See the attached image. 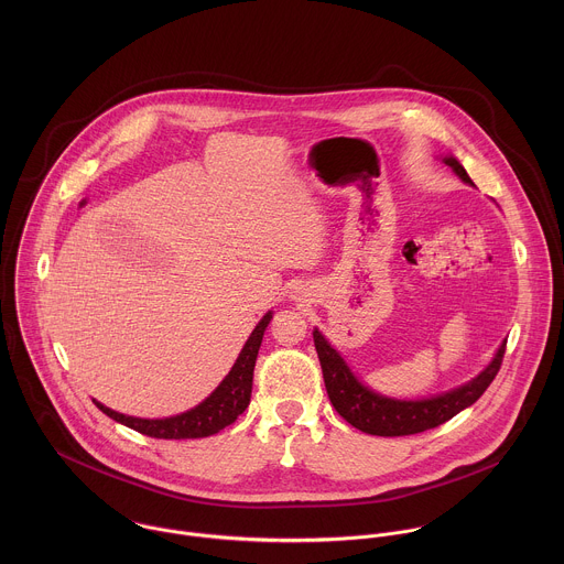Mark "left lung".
<instances>
[{"mask_svg":"<svg viewBox=\"0 0 564 564\" xmlns=\"http://www.w3.org/2000/svg\"><path fill=\"white\" fill-rule=\"evenodd\" d=\"M443 162L449 164L463 182L474 184L471 177L467 175L465 166L456 159L447 156V159H443ZM313 338H315V347L319 354L323 382H325L329 402L347 423H351L360 432H367L373 436L419 434V432L432 430V427L449 421L460 410L469 408L471 403H476L482 398L484 391L495 380V376L501 367L503 354H506V340H503L499 345L495 358L490 360V365L471 382H467L449 393L430 398V400L405 402V400L384 398L380 393H373L369 387H365L351 373V369L340 358V354L323 338L319 329L313 332Z\"/></svg>","mask_w":564,"mask_h":564,"instance_id":"8db88e82","label":"left lung"}]
</instances>
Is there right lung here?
Masks as SVG:
<instances>
[{"instance_id":"right-lung-1","label":"right lung","mask_w":564,"mask_h":564,"mask_svg":"<svg viewBox=\"0 0 564 564\" xmlns=\"http://www.w3.org/2000/svg\"><path fill=\"white\" fill-rule=\"evenodd\" d=\"M273 313H267L260 323L253 327L249 334L247 343L242 345L241 354L226 376V380L206 398L204 402L182 414L166 416V419H139V416H128L121 412H115L106 408L104 403L95 402V405L108 414L110 419L145 434L152 438H204L210 434H217L226 425L235 423L237 416L245 412L251 398V380H253V367L258 358V349L262 343V334L267 325L271 322Z\"/></svg>"}]
</instances>
